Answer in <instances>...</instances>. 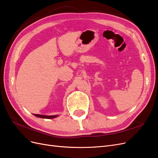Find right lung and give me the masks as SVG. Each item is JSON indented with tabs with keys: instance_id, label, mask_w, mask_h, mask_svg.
Segmentation results:
<instances>
[{
	"instance_id": "1",
	"label": "right lung",
	"mask_w": 158,
	"mask_h": 158,
	"mask_svg": "<svg viewBox=\"0 0 158 158\" xmlns=\"http://www.w3.org/2000/svg\"><path fill=\"white\" fill-rule=\"evenodd\" d=\"M35 117H40V118H53L58 117V114H56V115H44V114H33Z\"/></svg>"
}]
</instances>
